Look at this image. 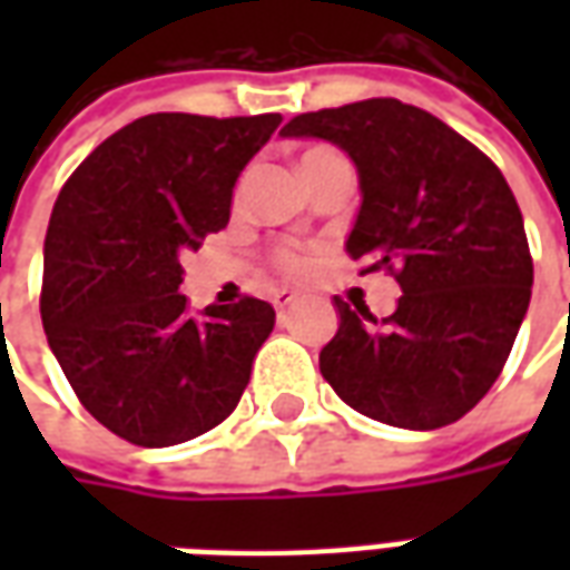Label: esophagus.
<instances>
[{"label": "esophagus", "mask_w": 570, "mask_h": 570, "mask_svg": "<svg viewBox=\"0 0 570 570\" xmlns=\"http://www.w3.org/2000/svg\"><path fill=\"white\" fill-rule=\"evenodd\" d=\"M296 293H293V289H277V293H274L272 296V302H274V308L277 311H284V308H289V305H293V302H296Z\"/></svg>", "instance_id": "obj_1"}]
</instances>
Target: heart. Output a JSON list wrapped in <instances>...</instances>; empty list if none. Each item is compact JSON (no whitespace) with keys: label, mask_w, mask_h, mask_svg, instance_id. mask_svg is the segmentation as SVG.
Instances as JSON below:
<instances>
[{"label":"heart","mask_w":570,"mask_h":570,"mask_svg":"<svg viewBox=\"0 0 570 570\" xmlns=\"http://www.w3.org/2000/svg\"><path fill=\"white\" fill-rule=\"evenodd\" d=\"M311 151H323V149H311ZM311 151H305V155H311ZM277 265L289 274H302L305 268H308V256H302V253H296V249H284V253L277 256Z\"/></svg>","instance_id":"1"}]
</instances>
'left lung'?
Segmentation results:
<instances>
[{
    "label": "left lung",
    "instance_id": "1",
    "mask_svg": "<svg viewBox=\"0 0 570 570\" xmlns=\"http://www.w3.org/2000/svg\"><path fill=\"white\" fill-rule=\"evenodd\" d=\"M281 137H314L357 167L345 240L363 272L387 268L403 296L382 323L335 298L338 333L321 372L347 406L391 428L436 430L498 382L525 321L534 265L503 174L445 121L394 97L296 116Z\"/></svg>",
    "mask_w": 570,
    "mask_h": 570
}]
</instances>
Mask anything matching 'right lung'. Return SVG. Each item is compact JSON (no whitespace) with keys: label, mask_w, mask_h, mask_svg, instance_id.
Wrapping results in <instances>:
<instances>
[{"label":"right lung","mask_w":570,"mask_h":570,"mask_svg":"<svg viewBox=\"0 0 570 570\" xmlns=\"http://www.w3.org/2000/svg\"><path fill=\"white\" fill-rule=\"evenodd\" d=\"M277 112H155L76 167L45 235L42 323L81 406L121 440L164 449L235 412L274 308L188 311L183 249L228 225L232 191Z\"/></svg>","instance_id":"obj_1"}]
</instances>
